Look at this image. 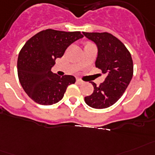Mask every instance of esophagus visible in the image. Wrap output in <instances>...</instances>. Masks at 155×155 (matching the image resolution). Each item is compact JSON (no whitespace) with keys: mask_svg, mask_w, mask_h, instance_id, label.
<instances>
[{"mask_svg":"<svg viewBox=\"0 0 155 155\" xmlns=\"http://www.w3.org/2000/svg\"><path fill=\"white\" fill-rule=\"evenodd\" d=\"M77 83H78V84H79V85H81V84H83V83H84V81H83L81 79L77 78Z\"/></svg>","mask_w":155,"mask_h":155,"instance_id":"1","label":"esophagus"}]
</instances>
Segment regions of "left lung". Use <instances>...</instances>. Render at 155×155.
Segmentation results:
<instances>
[{
	"mask_svg": "<svg viewBox=\"0 0 155 155\" xmlns=\"http://www.w3.org/2000/svg\"><path fill=\"white\" fill-rule=\"evenodd\" d=\"M98 48L96 67L106 75L99 86L92 81L94 90L85 101L93 108L102 109L114 104L124 93L133 76V61L124 44L108 32H83Z\"/></svg>",
	"mask_w": 155,
	"mask_h": 155,
	"instance_id": "8db88e82",
	"label": "left lung"
}]
</instances>
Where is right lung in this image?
I'll return each instance as SVG.
<instances>
[{"instance_id": "right-lung-1", "label": "right lung", "mask_w": 155, "mask_h": 155, "mask_svg": "<svg viewBox=\"0 0 155 155\" xmlns=\"http://www.w3.org/2000/svg\"><path fill=\"white\" fill-rule=\"evenodd\" d=\"M83 35L80 31L47 29L35 35L20 50L17 60L18 78L31 99L42 105H51L62 99L68 85L74 84L72 75L54 74L51 68L69 46Z\"/></svg>"}]
</instances>
